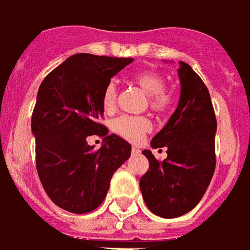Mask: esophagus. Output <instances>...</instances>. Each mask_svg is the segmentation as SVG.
I'll use <instances>...</instances> for the list:
<instances>
[{"label":"esophagus","mask_w":250,"mask_h":250,"mask_svg":"<svg viewBox=\"0 0 250 250\" xmlns=\"http://www.w3.org/2000/svg\"><path fill=\"white\" fill-rule=\"evenodd\" d=\"M132 153H133V154H138V153H140V149H138V147H136V146H133L132 147Z\"/></svg>","instance_id":"1"}]
</instances>
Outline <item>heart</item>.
<instances>
[{
  "mask_svg": "<svg viewBox=\"0 0 250 250\" xmlns=\"http://www.w3.org/2000/svg\"><path fill=\"white\" fill-rule=\"evenodd\" d=\"M132 83H136L140 89L149 96V106L154 112H165L170 104V97L165 92V77L156 70H143L134 73L132 76ZM104 110L110 113L114 110L117 103V87L116 83H109L103 92ZM152 127V124L146 117L136 116H120L112 124V129L120 137L125 138L130 143H140L143 137Z\"/></svg>",
  "mask_w": 250,
  "mask_h": 250,
  "instance_id": "b5f03b06",
  "label": "heart"
}]
</instances>
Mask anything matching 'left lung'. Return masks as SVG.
<instances>
[{"label":"left lung","instance_id":"left-lung-1","mask_svg":"<svg viewBox=\"0 0 250 250\" xmlns=\"http://www.w3.org/2000/svg\"><path fill=\"white\" fill-rule=\"evenodd\" d=\"M178 77L181 94L177 109L150 141L154 149L167 147V157L158 161L150 150H144L149 169L140 180L146 207L164 218L190 212L207 192L216 167L217 121L209 90L183 61Z\"/></svg>","mask_w":250,"mask_h":250}]
</instances>
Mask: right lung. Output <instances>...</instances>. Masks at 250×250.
<instances>
[{
  "instance_id": "obj_1",
  "label": "right lung",
  "mask_w": 250,
  "mask_h": 250,
  "mask_svg": "<svg viewBox=\"0 0 250 250\" xmlns=\"http://www.w3.org/2000/svg\"><path fill=\"white\" fill-rule=\"evenodd\" d=\"M132 61L78 53L40 85L32 116L36 167L49 198L63 210L83 214L100 207L114 172L130 157V144L107 134L100 120L104 89ZM93 134L104 138L98 151L87 145Z\"/></svg>"
}]
</instances>
